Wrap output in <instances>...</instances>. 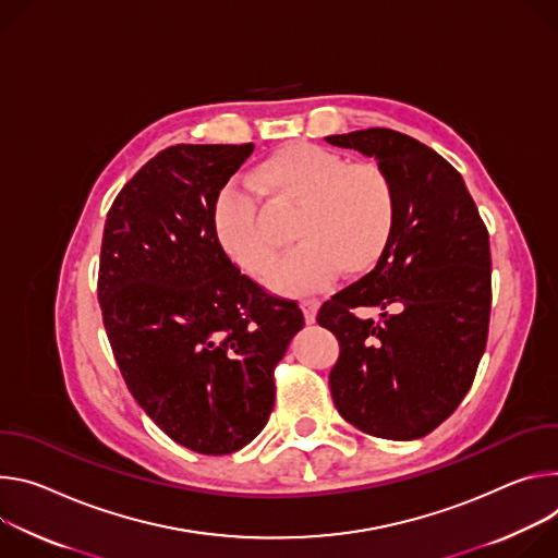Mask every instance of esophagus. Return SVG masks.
Segmentation results:
<instances>
[{
    "label": "esophagus",
    "mask_w": 558,
    "mask_h": 558,
    "mask_svg": "<svg viewBox=\"0 0 558 558\" xmlns=\"http://www.w3.org/2000/svg\"><path fill=\"white\" fill-rule=\"evenodd\" d=\"M301 311H303L305 324H315L317 322V311H319V301L317 299H303Z\"/></svg>",
    "instance_id": "esophagus-1"
}]
</instances>
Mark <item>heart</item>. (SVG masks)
<instances>
[{"mask_svg": "<svg viewBox=\"0 0 558 558\" xmlns=\"http://www.w3.org/2000/svg\"><path fill=\"white\" fill-rule=\"evenodd\" d=\"M257 183L272 206L299 208L292 234L301 245L270 277L281 292L311 290L332 279L375 268L397 230L399 197L392 177L377 163H350L339 153L313 144H292L266 159ZM213 226L223 253L245 272L266 277L279 241L247 191H221Z\"/></svg>", "mask_w": 558, "mask_h": 558, "instance_id": "1", "label": "heart"}]
</instances>
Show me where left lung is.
Listing matches in <instances>:
<instances>
[{"label":"left lung","mask_w":558,"mask_h":558,"mask_svg":"<svg viewBox=\"0 0 558 558\" xmlns=\"http://www.w3.org/2000/svg\"><path fill=\"white\" fill-rule=\"evenodd\" d=\"M375 157L395 181L399 219L375 270L322 305L341 345L330 373L339 414L373 437L429 435L468 395L487 341L489 239L463 177L432 148L390 131L330 135ZM380 311V322L355 315Z\"/></svg>","instance_id":"1"}]
</instances>
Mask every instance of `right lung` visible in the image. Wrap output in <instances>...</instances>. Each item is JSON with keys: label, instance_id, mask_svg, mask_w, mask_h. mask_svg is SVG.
Wrapping results in <instances>:
<instances>
[{"label": "right lung", "instance_id": "add662e5", "mask_svg": "<svg viewBox=\"0 0 558 558\" xmlns=\"http://www.w3.org/2000/svg\"><path fill=\"white\" fill-rule=\"evenodd\" d=\"M253 144H177L112 202L97 294L131 395L179 446L230 454L275 405V367L303 328L294 301L266 294L228 259L213 210Z\"/></svg>", "mask_w": 558, "mask_h": 558}]
</instances>
